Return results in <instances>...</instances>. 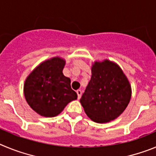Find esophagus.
<instances>
[{
    "instance_id": "esophagus-1",
    "label": "esophagus",
    "mask_w": 156,
    "mask_h": 156,
    "mask_svg": "<svg viewBox=\"0 0 156 156\" xmlns=\"http://www.w3.org/2000/svg\"><path fill=\"white\" fill-rule=\"evenodd\" d=\"M76 94H77V98H78V99L80 98L81 95H82V91H81L80 90H77Z\"/></svg>"
}]
</instances>
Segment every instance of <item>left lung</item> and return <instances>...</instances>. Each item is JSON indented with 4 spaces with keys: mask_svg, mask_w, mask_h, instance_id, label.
I'll return each instance as SVG.
<instances>
[{
    "mask_svg": "<svg viewBox=\"0 0 156 156\" xmlns=\"http://www.w3.org/2000/svg\"><path fill=\"white\" fill-rule=\"evenodd\" d=\"M91 78L80 98L87 116L98 123L114 120L127 107L131 87L122 70L109 60L95 62Z\"/></svg>",
    "mask_w": 156,
    "mask_h": 156,
    "instance_id": "obj_1",
    "label": "left lung"
}]
</instances>
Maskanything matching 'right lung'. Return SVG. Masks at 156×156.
<instances>
[{
  "label": "right lung",
  "instance_id": "obj_1",
  "mask_svg": "<svg viewBox=\"0 0 156 156\" xmlns=\"http://www.w3.org/2000/svg\"><path fill=\"white\" fill-rule=\"evenodd\" d=\"M65 65L66 61L62 58L48 59L36 67L25 81L26 100L42 116H56L77 98L76 93L71 88V80L63 75Z\"/></svg>",
  "mask_w": 156,
  "mask_h": 156
}]
</instances>
